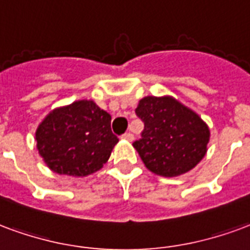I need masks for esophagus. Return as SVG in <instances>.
Returning a JSON list of instances; mask_svg holds the SVG:
<instances>
[{
  "label": "esophagus",
  "instance_id": "34e87169",
  "mask_svg": "<svg viewBox=\"0 0 250 250\" xmlns=\"http://www.w3.org/2000/svg\"><path fill=\"white\" fill-rule=\"evenodd\" d=\"M122 139L127 140V142H132V140H134V135L131 134V132H127V134H125L122 136Z\"/></svg>",
  "mask_w": 250,
  "mask_h": 250
}]
</instances>
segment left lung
Segmentation results:
<instances>
[{
	"instance_id": "left-lung-1",
	"label": "left lung",
	"mask_w": 250,
	"mask_h": 250,
	"mask_svg": "<svg viewBox=\"0 0 250 250\" xmlns=\"http://www.w3.org/2000/svg\"><path fill=\"white\" fill-rule=\"evenodd\" d=\"M135 112L144 122V130L134 148L155 175L180 176L205 156L209 127L182 102L171 95H148L140 99Z\"/></svg>"
}]
</instances>
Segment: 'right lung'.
Masks as SVG:
<instances>
[{
	"instance_id": "add662e5",
	"label": "right lung",
	"mask_w": 250,
	"mask_h": 250,
	"mask_svg": "<svg viewBox=\"0 0 250 250\" xmlns=\"http://www.w3.org/2000/svg\"><path fill=\"white\" fill-rule=\"evenodd\" d=\"M37 149L59 175L88 176L106 164L119 142L111 131V115L94 101L57 107L36 131Z\"/></svg>"
}]
</instances>
